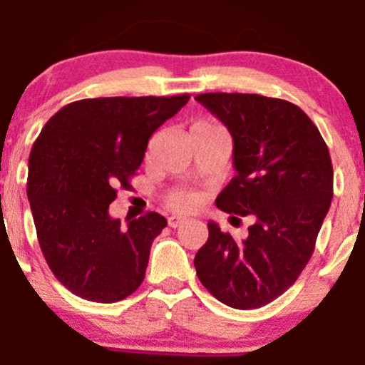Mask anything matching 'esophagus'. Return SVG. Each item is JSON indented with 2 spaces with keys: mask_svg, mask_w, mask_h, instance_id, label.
I'll list each match as a JSON object with an SVG mask.
<instances>
[{
  "mask_svg": "<svg viewBox=\"0 0 365 365\" xmlns=\"http://www.w3.org/2000/svg\"><path fill=\"white\" fill-rule=\"evenodd\" d=\"M187 220L185 217H180V216H170L168 217V225L171 228H180L182 225H185Z\"/></svg>",
  "mask_w": 365,
  "mask_h": 365,
  "instance_id": "obj_1",
  "label": "esophagus"
}]
</instances>
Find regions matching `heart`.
Segmentation results:
<instances>
[{"label": "heart", "instance_id": "obj_1", "mask_svg": "<svg viewBox=\"0 0 365 365\" xmlns=\"http://www.w3.org/2000/svg\"><path fill=\"white\" fill-rule=\"evenodd\" d=\"M220 128H221L220 125L211 120H197L190 127V132H200V130H220ZM195 204H197V199L192 194H188V192L177 190V192H171V194L166 197V206L178 212L192 211V209L195 207Z\"/></svg>", "mask_w": 365, "mask_h": 365}]
</instances>
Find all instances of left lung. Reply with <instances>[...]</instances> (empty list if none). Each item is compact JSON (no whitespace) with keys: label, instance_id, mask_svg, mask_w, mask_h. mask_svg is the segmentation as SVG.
I'll list each match as a JSON object with an SVG mask.
<instances>
[{"label":"left lung","instance_id":"1","mask_svg":"<svg viewBox=\"0 0 365 365\" xmlns=\"http://www.w3.org/2000/svg\"><path fill=\"white\" fill-rule=\"evenodd\" d=\"M233 137L237 175L217 195L228 215L254 216L238 242L209 221L195 254L200 283L233 309H259L297 282L333 199V165L319 130L284 99L240 92L195 96Z\"/></svg>","mask_w":365,"mask_h":365}]
</instances>
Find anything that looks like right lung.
I'll return each mask as SVG.
<instances>
[{
	"label": "right lung",
	"instance_id": "obj_1",
	"mask_svg": "<svg viewBox=\"0 0 365 365\" xmlns=\"http://www.w3.org/2000/svg\"><path fill=\"white\" fill-rule=\"evenodd\" d=\"M188 99H81L41 130L29 156L27 197L46 262L77 297L113 304L144 282L150 244L168 223L148 212L123 230L108 207L116 187H132L150 135Z\"/></svg>",
	"mask_w": 365,
	"mask_h": 365
}]
</instances>
